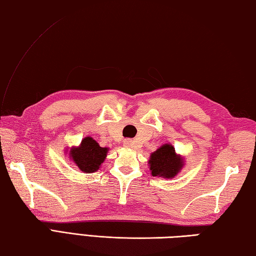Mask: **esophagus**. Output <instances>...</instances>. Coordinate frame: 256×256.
<instances>
[{
  "mask_svg": "<svg viewBox=\"0 0 256 256\" xmlns=\"http://www.w3.org/2000/svg\"><path fill=\"white\" fill-rule=\"evenodd\" d=\"M124 146H125V148H135V143H134V140H132L131 138H126V140H124Z\"/></svg>",
  "mask_w": 256,
  "mask_h": 256,
  "instance_id": "1",
  "label": "esophagus"
}]
</instances>
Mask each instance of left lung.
I'll list each match as a JSON object with an SVG mask.
<instances>
[{
  "label": "left lung",
  "mask_w": 256,
  "mask_h": 256,
  "mask_svg": "<svg viewBox=\"0 0 256 256\" xmlns=\"http://www.w3.org/2000/svg\"><path fill=\"white\" fill-rule=\"evenodd\" d=\"M148 164L152 175L170 179L180 172L184 162L180 155L176 154L172 145L164 144L150 154Z\"/></svg>",
  "instance_id": "8db88e82"
}]
</instances>
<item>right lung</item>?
Returning <instances> with one entry per match:
<instances>
[{
  "label": "right lung",
  "instance_id": "right-lung-1",
  "mask_svg": "<svg viewBox=\"0 0 256 256\" xmlns=\"http://www.w3.org/2000/svg\"><path fill=\"white\" fill-rule=\"evenodd\" d=\"M108 150V148H101L94 138L86 136L81 140L78 148H70L69 157L81 172L90 174L99 170L106 160Z\"/></svg>",
  "mask_w": 256,
  "mask_h": 256
}]
</instances>
